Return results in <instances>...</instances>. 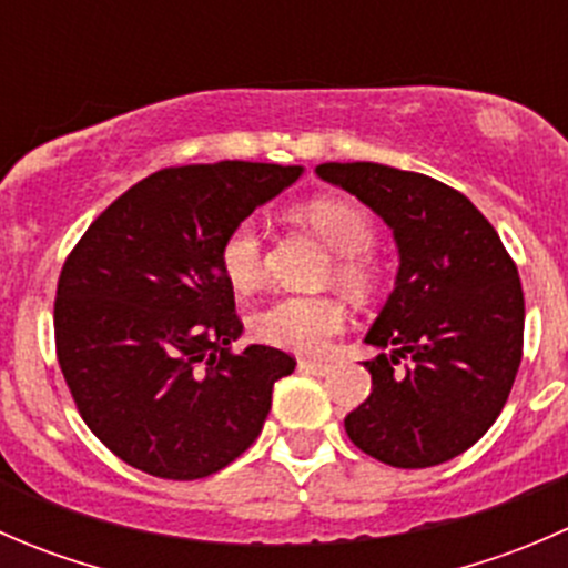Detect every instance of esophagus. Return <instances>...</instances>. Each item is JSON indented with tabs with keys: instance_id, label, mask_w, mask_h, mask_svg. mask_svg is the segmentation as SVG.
I'll return each instance as SVG.
<instances>
[{
	"instance_id": "esophagus-1",
	"label": "esophagus",
	"mask_w": 568,
	"mask_h": 568,
	"mask_svg": "<svg viewBox=\"0 0 568 568\" xmlns=\"http://www.w3.org/2000/svg\"><path fill=\"white\" fill-rule=\"evenodd\" d=\"M300 368L307 371V374L324 376V374H329L332 365L326 363V359H300Z\"/></svg>"
}]
</instances>
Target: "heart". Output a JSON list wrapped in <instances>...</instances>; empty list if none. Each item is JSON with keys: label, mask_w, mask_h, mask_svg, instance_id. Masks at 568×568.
Masks as SVG:
<instances>
[{"label": "heart", "mask_w": 568, "mask_h": 568, "mask_svg": "<svg viewBox=\"0 0 568 568\" xmlns=\"http://www.w3.org/2000/svg\"><path fill=\"white\" fill-rule=\"evenodd\" d=\"M302 222L335 250V263L326 268V280L343 291L363 296L376 283V263L371 250L376 244V225L368 209L346 197H318L300 209ZM220 268L239 294L263 288L268 277L266 242L261 227L242 220L225 233L220 244ZM343 326V307L332 296H283L261 307L252 316L257 341L288 352H318Z\"/></svg>", "instance_id": "obj_1"}]
</instances>
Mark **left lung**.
<instances>
[{
  "label": "left lung",
  "mask_w": 568,
  "mask_h": 568,
  "mask_svg": "<svg viewBox=\"0 0 568 568\" xmlns=\"http://www.w3.org/2000/svg\"><path fill=\"white\" fill-rule=\"evenodd\" d=\"M316 173L374 209L400 252L395 291L365 337L393 354L365 363L371 395L346 415L348 439L400 469L454 459L489 432L523 363L517 263L448 183L376 162Z\"/></svg>",
  "instance_id": "1"
}]
</instances>
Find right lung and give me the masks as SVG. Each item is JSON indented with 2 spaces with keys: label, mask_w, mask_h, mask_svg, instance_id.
Here are the masks:
<instances>
[{
  "label": "right lung",
  "mask_w": 568,
  "mask_h": 568,
  "mask_svg": "<svg viewBox=\"0 0 568 568\" xmlns=\"http://www.w3.org/2000/svg\"><path fill=\"white\" fill-rule=\"evenodd\" d=\"M300 173L263 162L164 168L120 194L65 257L57 363L118 459L197 480L257 439L274 382L296 359L272 346L233 352L242 318L220 244Z\"/></svg>",
  "instance_id": "add662e5"
}]
</instances>
